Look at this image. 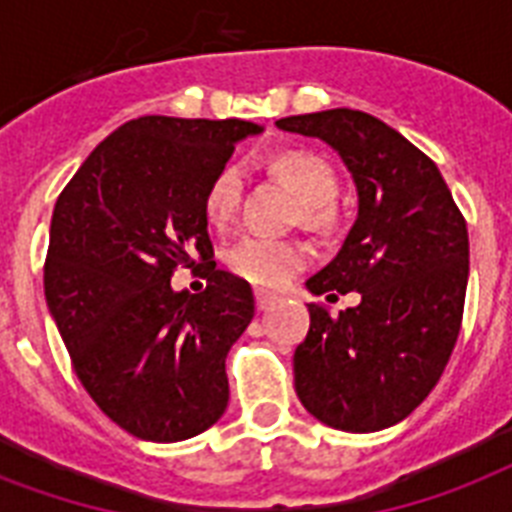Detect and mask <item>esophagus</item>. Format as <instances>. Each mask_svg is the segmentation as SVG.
<instances>
[{
    "instance_id": "34e87169",
    "label": "esophagus",
    "mask_w": 512,
    "mask_h": 512,
    "mask_svg": "<svg viewBox=\"0 0 512 512\" xmlns=\"http://www.w3.org/2000/svg\"><path fill=\"white\" fill-rule=\"evenodd\" d=\"M255 303H257V311H271L273 305H276V297L268 295V292H263V289H257Z\"/></svg>"
}]
</instances>
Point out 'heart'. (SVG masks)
I'll return each mask as SVG.
<instances>
[{
	"instance_id": "1",
	"label": "heart",
	"mask_w": 512,
	"mask_h": 512,
	"mask_svg": "<svg viewBox=\"0 0 512 512\" xmlns=\"http://www.w3.org/2000/svg\"><path fill=\"white\" fill-rule=\"evenodd\" d=\"M271 172L295 191L303 204V223L308 228H327L332 220V201L337 196L335 167L308 151H284L271 159ZM241 188L244 180L236 164H225L209 180L204 191V217L212 228L223 231L231 223L239 209ZM225 265L233 276L255 287L279 289L308 265V252L297 241L249 233L225 249Z\"/></svg>"
}]
</instances>
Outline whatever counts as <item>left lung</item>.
Returning a JSON list of instances; mask_svg holds the SVG:
<instances>
[{"label": "left lung", "mask_w": 512, "mask_h": 512, "mask_svg": "<svg viewBox=\"0 0 512 512\" xmlns=\"http://www.w3.org/2000/svg\"><path fill=\"white\" fill-rule=\"evenodd\" d=\"M276 127L324 140L358 193L340 252L305 281L311 295L358 292L332 319L308 303L311 329L295 350V390L329 428L374 433L436 388L460 335L468 289V225L438 167L380 119L329 108Z\"/></svg>", "instance_id": "8db88e82"}]
</instances>
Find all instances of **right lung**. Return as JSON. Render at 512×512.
I'll return each instance as SVG.
<instances>
[{"mask_svg": "<svg viewBox=\"0 0 512 512\" xmlns=\"http://www.w3.org/2000/svg\"><path fill=\"white\" fill-rule=\"evenodd\" d=\"M257 132L244 119L140 116L111 132L55 201L47 308L84 390L143 441L199 436L228 406L225 356L255 297L209 260L204 191ZM196 254L208 289L175 293L171 271Z\"/></svg>", "mask_w": 512, "mask_h": 512, "instance_id": "obj_1", "label": "right lung"}]
</instances>
